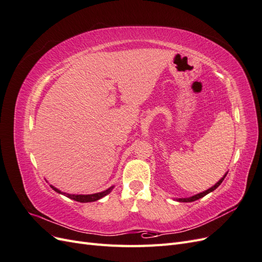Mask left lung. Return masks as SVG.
Masks as SVG:
<instances>
[{"label": "left lung", "mask_w": 262, "mask_h": 262, "mask_svg": "<svg viewBox=\"0 0 262 262\" xmlns=\"http://www.w3.org/2000/svg\"><path fill=\"white\" fill-rule=\"evenodd\" d=\"M226 175H227V172L225 173V175H224L223 177H222V178L219 180V182H216V184L214 185L213 187H211L210 189L205 190V191L200 192V193H198V194L192 195V196H190V198H180V199H177V201H179V202H192V201H195V200H198V199H200V198H202V196H204V195H207L208 193L212 192L213 190H215V189H216V188L222 184V181L224 180V178L226 177Z\"/></svg>", "instance_id": "obj_1"}]
</instances>
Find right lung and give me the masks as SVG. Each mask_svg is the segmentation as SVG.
<instances>
[{
  "label": "right lung",
  "instance_id": "right-lung-1",
  "mask_svg": "<svg viewBox=\"0 0 262 262\" xmlns=\"http://www.w3.org/2000/svg\"><path fill=\"white\" fill-rule=\"evenodd\" d=\"M50 187L54 190V191H57L58 193L64 194L66 196L70 198V199L75 200V201H77V202H83V203H85V202H94V201H97V200L101 199V198H104L105 195H107L108 193L112 192V190H113V188H114V187H110V188H108L107 190H105V191L98 192V193H93V194H70V193H66V192L60 191L59 189H57V188L53 187V186H50Z\"/></svg>",
  "mask_w": 262,
  "mask_h": 262
}]
</instances>
